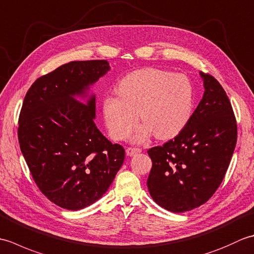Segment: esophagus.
Masks as SVG:
<instances>
[{
  "instance_id": "obj_1",
  "label": "esophagus",
  "mask_w": 254,
  "mask_h": 254,
  "mask_svg": "<svg viewBox=\"0 0 254 254\" xmlns=\"http://www.w3.org/2000/svg\"><path fill=\"white\" fill-rule=\"evenodd\" d=\"M141 152H142V149L137 148V147H127V154L128 156H134V155H136V154L141 153Z\"/></svg>"
}]
</instances>
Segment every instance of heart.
I'll list each match as a JSON object with an SVG mask.
<instances>
[{"label": "heart", "mask_w": 254, "mask_h": 254, "mask_svg": "<svg viewBox=\"0 0 254 254\" xmlns=\"http://www.w3.org/2000/svg\"><path fill=\"white\" fill-rule=\"evenodd\" d=\"M118 95L105 98L102 112L110 136L122 141L138 121L134 139L142 142L152 132L160 139L171 138L187 126L193 109V85L185 74L145 67L123 77Z\"/></svg>", "instance_id": "b5f03b06"}]
</instances>
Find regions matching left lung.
Instances as JSON below:
<instances>
[{
  "label": "left lung",
  "mask_w": 254,
  "mask_h": 254,
  "mask_svg": "<svg viewBox=\"0 0 254 254\" xmlns=\"http://www.w3.org/2000/svg\"><path fill=\"white\" fill-rule=\"evenodd\" d=\"M204 96L187 126L163 146L149 148L147 188L167 210H192L213 196L224 180L237 143V121L218 80L202 73Z\"/></svg>",
  "instance_id": "8db88e82"
}]
</instances>
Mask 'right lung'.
<instances>
[{"label":"right lung","instance_id":"right-lung-1","mask_svg":"<svg viewBox=\"0 0 254 254\" xmlns=\"http://www.w3.org/2000/svg\"><path fill=\"white\" fill-rule=\"evenodd\" d=\"M107 60L74 61L37 78L18 119V142L32 179L58 206L77 210L109 189L126 157L97 128L95 97L74 99L109 71Z\"/></svg>","mask_w":254,"mask_h":254}]
</instances>
